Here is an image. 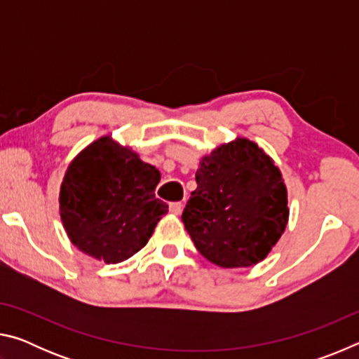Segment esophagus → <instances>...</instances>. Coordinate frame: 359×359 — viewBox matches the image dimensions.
<instances>
[{
  "mask_svg": "<svg viewBox=\"0 0 359 359\" xmlns=\"http://www.w3.org/2000/svg\"><path fill=\"white\" fill-rule=\"evenodd\" d=\"M182 208H184V204H182V203H171V204H169V210H171L174 215H180Z\"/></svg>",
  "mask_w": 359,
  "mask_h": 359,
  "instance_id": "1",
  "label": "esophagus"
}]
</instances>
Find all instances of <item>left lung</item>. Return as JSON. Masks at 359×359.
I'll use <instances>...</instances> for the list:
<instances>
[{
    "mask_svg": "<svg viewBox=\"0 0 359 359\" xmlns=\"http://www.w3.org/2000/svg\"><path fill=\"white\" fill-rule=\"evenodd\" d=\"M196 184L182 222L198 252L220 267L263 261L288 223L287 187L274 161L236 139L203 158Z\"/></svg>",
    "mask_w": 359,
    "mask_h": 359,
    "instance_id": "obj_1",
    "label": "left lung"
}]
</instances>
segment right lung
<instances>
[{
    "mask_svg": "<svg viewBox=\"0 0 359 359\" xmlns=\"http://www.w3.org/2000/svg\"><path fill=\"white\" fill-rule=\"evenodd\" d=\"M160 171L101 137L71 163L60 191L63 226L79 250L109 264L147 244L168 204L155 196Z\"/></svg>",
    "mask_w": 359,
    "mask_h": 359,
    "instance_id": "obj_1",
    "label": "right lung"
}]
</instances>
